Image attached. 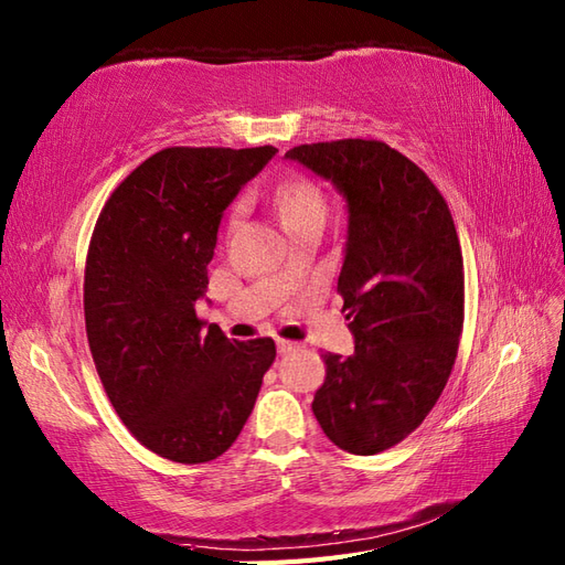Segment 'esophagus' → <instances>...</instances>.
Returning a JSON list of instances; mask_svg holds the SVG:
<instances>
[{"label": "esophagus", "instance_id": "1", "mask_svg": "<svg viewBox=\"0 0 565 565\" xmlns=\"http://www.w3.org/2000/svg\"><path fill=\"white\" fill-rule=\"evenodd\" d=\"M277 349H279V353H291V351L300 349V344H296V342H286V339H279V342H277Z\"/></svg>", "mask_w": 565, "mask_h": 565}]
</instances>
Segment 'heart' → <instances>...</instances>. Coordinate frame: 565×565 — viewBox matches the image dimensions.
I'll return each mask as SVG.
<instances>
[{
	"mask_svg": "<svg viewBox=\"0 0 565 565\" xmlns=\"http://www.w3.org/2000/svg\"><path fill=\"white\" fill-rule=\"evenodd\" d=\"M274 204H277V212L284 223L300 218V216H310V214H322L327 212L324 196L318 190V185H312L310 180H291L286 182L277 190V196H274Z\"/></svg>",
	"mask_w": 565,
	"mask_h": 565,
	"instance_id": "b5f03b06",
	"label": "heart"
}]
</instances>
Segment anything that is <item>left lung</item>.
<instances>
[{
  "instance_id": "left-lung-1",
  "label": "left lung",
  "mask_w": 565,
  "mask_h": 565,
  "mask_svg": "<svg viewBox=\"0 0 565 565\" xmlns=\"http://www.w3.org/2000/svg\"><path fill=\"white\" fill-rule=\"evenodd\" d=\"M286 159L330 180L349 212L337 291L356 347L322 356L312 414L337 448L383 452L422 426L457 359L465 267L455 221L424 170L385 141L300 143Z\"/></svg>"
}]
</instances>
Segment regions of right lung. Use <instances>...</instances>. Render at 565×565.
<instances>
[{
  "mask_svg": "<svg viewBox=\"0 0 565 565\" xmlns=\"http://www.w3.org/2000/svg\"><path fill=\"white\" fill-rule=\"evenodd\" d=\"M274 147H170L105 202L84 274L86 337L110 404L156 455L200 465L226 452L277 356L269 337L231 342L196 318L221 216Z\"/></svg>",
  "mask_w": 565,
  "mask_h": 565,
  "instance_id": "right-lung-1",
  "label": "right lung"
}]
</instances>
